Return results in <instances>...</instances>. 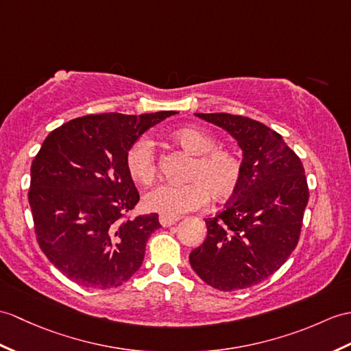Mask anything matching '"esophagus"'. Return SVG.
<instances>
[{
  "mask_svg": "<svg viewBox=\"0 0 351 351\" xmlns=\"http://www.w3.org/2000/svg\"><path fill=\"white\" fill-rule=\"evenodd\" d=\"M176 221H178L176 218H169V217H165V215H160V224L162 227H170V226H173Z\"/></svg>",
  "mask_w": 351,
  "mask_h": 351,
  "instance_id": "34e87169",
  "label": "esophagus"
}]
</instances>
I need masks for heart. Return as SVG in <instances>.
I'll use <instances>...</instances> for the list:
<instances>
[{
    "instance_id": "heart-1",
    "label": "heart",
    "mask_w": 351,
    "mask_h": 351,
    "mask_svg": "<svg viewBox=\"0 0 351 351\" xmlns=\"http://www.w3.org/2000/svg\"><path fill=\"white\" fill-rule=\"evenodd\" d=\"M173 141L194 157L184 185L160 184L143 195L151 213L176 218L202 209L210 199L229 200L239 190L243 178L241 154L227 146H217V138L197 127H182L172 133ZM130 176L138 184H151L158 172L156 146L149 136H141L125 154Z\"/></svg>"
}]
</instances>
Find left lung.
<instances>
[{
    "mask_svg": "<svg viewBox=\"0 0 351 351\" xmlns=\"http://www.w3.org/2000/svg\"><path fill=\"white\" fill-rule=\"evenodd\" d=\"M229 132L243 151L239 190L206 218V239L190 265L210 287L248 289L286 263L302 230L309 191L302 161L272 128L230 113H195Z\"/></svg>",
    "mask_w": 351,
    "mask_h": 351,
    "instance_id": "left-lung-1",
    "label": "left lung"
}]
</instances>
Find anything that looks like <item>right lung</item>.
Listing matches in <instances>:
<instances>
[{"mask_svg":"<svg viewBox=\"0 0 351 351\" xmlns=\"http://www.w3.org/2000/svg\"><path fill=\"white\" fill-rule=\"evenodd\" d=\"M175 110L101 113L51 132L31 165L28 200L38 247L62 275L113 289L142 266L158 214L130 217L141 195L125 166L130 146Z\"/></svg>","mask_w":351,"mask_h":351,"instance_id":"1","label":"right lung"}]
</instances>
